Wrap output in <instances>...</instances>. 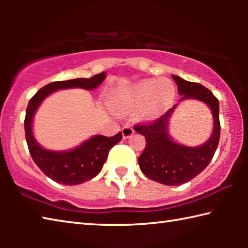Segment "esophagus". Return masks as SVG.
<instances>
[{"instance_id": "1", "label": "esophagus", "mask_w": 248, "mask_h": 248, "mask_svg": "<svg viewBox=\"0 0 248 248\" xmlns=\"http://www.w3.org/2000/svg\"><path fill=\"white\" fill-rule=\"evenodd\" d=\"M121 132H123L124 139H128V138L131 137L134 133V130L132 127H130V125H125V127L121 129Z\"/></svg>"}]
</instances>
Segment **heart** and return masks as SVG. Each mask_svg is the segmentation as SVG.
I'll return each mask as SVG.
<instances>
[{
	"mask_svg": "<svg viewBox=\"0 0 248 248\" xmlns=\"http://www.w3.org/2000/svg\"><path fill=\"white\" fill-rule=\"evenodd\" d=\"M176 90L170 79H144L133 86L115 93L112 104L123 110L141 109L144 118L161 116L174 103Z\"/></svg>",
	"mask_w": 248,
	"mask_h": 248,
	"instance_id": "1",
	"label": "heart"
}]
</instances>
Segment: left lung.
Listing matches in <instances>:
<instances>
[{
  "mask_svg": "<svg viewBox=\"0 0 248 248\" xmlns=\"http://www.w3.org/2000/svg\"><path fill=\"white\" fill-rule=\"evenodd\" d=\"M178 86L183 99L195 98L207 104L213 116V132L202 145L190 148L173 141L169 134V119L174 109L148 124H136L134 130L145 137L146 145L138 158L140 170L146 177L164 184L177 186L195 178L211 162L220 140L219 100L211 91L199 83L185 81L177 75H171Z\"/></svg>",
  "mask_w": 248,
  "mask_h": 248,
  "instance_id": "8db88e82",
  "label": "left lung"
}]
</instances>
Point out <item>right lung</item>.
I'll use <instances>...</instances> for the list:
<instances>
[{
	"instance_id": "right-lung-1",
	"label": "right lung",
	"mask_w": 248,
	"mask_h": 248,
	"mask_svg": "<svg viewBox=\"0 0 248 248\" xmlns=\"http://www.w3.org/2000/svg\"><path fill=\"white\" fill-rule=\"evenodd\" d=\"M105 78H106V74L102 72L91 78H74L68 79V81L52 82L41 87L29 100L24 121L29 153L41 171L54 182L73 186V185L83 184L94 178L102 170L109 151L123 139V134L118 132L114 137L94 136L73 150L63 151V152L50 151L40 146L33 138V115L40 106L41 102L53 92L64 89H74V87L91 91L96 89Z\"/></svg>"
}]
</instances>
